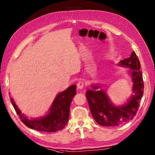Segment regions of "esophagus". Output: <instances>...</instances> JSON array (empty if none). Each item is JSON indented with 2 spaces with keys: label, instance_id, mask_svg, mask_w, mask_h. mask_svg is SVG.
I'll return each instance as SVG.
<instances>
[{
  "label": "esophagus",
  "instance_id": "esophagus-1",
  "mask_svg": "<svg viewBox=\"0 0 155 155\" xmlns=\"http://www.w3.org/2000/svg\"><path fill=\"white\" fill-rule=\"evenodd\" d=\"M84 85V83L83 81H79L77 84V88L78 89H83Z\"/></svg>",
  "mask_w": 155,
  "mask_h": 155
}]
</instances>
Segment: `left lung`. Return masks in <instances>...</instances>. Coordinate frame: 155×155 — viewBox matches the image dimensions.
Returning a JSON list of instances; mask_svg holds the SVG:
<instances>
[{"label": "left lung", "instance_id": "obj_1", "mask_svg": "<svg viewBox=\"0 0 155 155\" xmlns=\"http://www.w3.org/2000/svg\"><path fill=\"white\" fill-rule=\"evenodd\" d=\"M118 64L128 67L133 81V94L126 104L117 107L108 98L106 92L98 90L99 85H92L93 89L86 92L91 113L97 123L104 127H114L132 120L137 114L139 102L144 93V82L140 70V61L133 51L130 57L120 61Z\"/></svg>", "mask_w": 155, "mask_h": 155}]
</instances>
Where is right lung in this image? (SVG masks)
<instances>
[{
	"instance_id": "obj_1",
	"label": "right lung",
	"mask_w": 155,
	"mask_h": 155,
	"mask_svg": "<svg viewBox=\"0 0 155 155\" xmlns=\"http://www.w3.org/2000/svg\"><path fill=\"white\" fill-rule=\"evenodd\" d=\"M76 88L77 86L72 84L65 91L58 94L49 109L48 113L37 118H28L22 114L12 98H11V101L20 119L27 127L40 132H56L62 130L68 123L71 102L77 93Z\"/></svg>"
}]
</instances>
